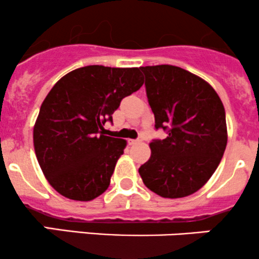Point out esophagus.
<instances>
[{
	"label": "esophagus",
	"instance_id": "obj_1",
	"mask_svg": "<svg viewBox=\"0 0 259 259\" xmlns=\"http://www.w3.org/2000/svg\"><path fill=\"white\" fill-rule=\"evenodd\" d=\"M142 141V138H139L136 140H129V144L130 145H135V144H139V142Z\"/></svg>",
	"mask_w": 259,
	"mask_h": 259
}]
</instances>
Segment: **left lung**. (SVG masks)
<instances>
[{"mask_svg":"<svg viewBox=\"0 0 259 259\" xmlns=\"http://www.w3.org/2000/svg\"><path fill=\"white\" fill-rule=\"evenodd\" d=\"M145 74L154 127L167 132L150 144L151 157L139 168L151 191L180 198L198 191L221 163L228 142L225 109L200 76L175 65L140 67Z\"/></svg>","mask_w":259,"mask_h":259,"instance_id":"left-lung-1","label":"left lung"}]
</instances>
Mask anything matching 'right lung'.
I'll return each mask as SVG.
<instances>
[{
    "mask_svg": "<svg viewBox=\"0 0 259 259\" xmlns=\"http://www.w3.org/2000/svg\"><path fill=\"white\" fill-rule=\"evenodd\" d=\"M144 84L140 68L86 65L56 82L34 125L41 170L64 197L91 201L108 189L126 141L103 135L124 97Z\"/></svg>",
    "mask_w": 259,
    "mask_h": 259,
    "instance_id": "right-lung-1",
    "label": "right lung"
}]
</instances>
